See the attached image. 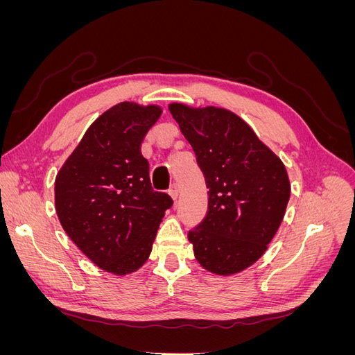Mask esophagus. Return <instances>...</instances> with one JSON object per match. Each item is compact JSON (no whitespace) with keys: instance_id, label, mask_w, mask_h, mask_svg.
Segmentation results:
<instances>
[{"instance_id":"obj_1","label":"esophagus","mask_w":355,"mask_h":355,"mask_svg":"<svg viewBox=\"0 0 355 355\" xmlns=\"http://www.w3.org/2000/svg\"><path fill=\"white\" fill-rule=\"evenodd\" d=\"M168 194L171 196V198L176 200L179 197V185L178 184H171L168 188Z\"/></svg>"}]
</instances>
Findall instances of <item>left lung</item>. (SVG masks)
<instances>
[{"label":"left lung","instance_id":"left-lung-1","mask_svg":"<svg viewBox=\"0 0 355 355\" xmlns=\"http://www.w3.org/2000/svg\"><path fill=\"white\" fill-rule=\"evenodd\" d=\"M197 155L209 206L188 232L201 266L219 275L245 270L265 253L284 218L290 184L282 159L231 111L168 106Z\"/></svg>","mask_w":355,"mask_h":355}]
</instances>
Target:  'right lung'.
I'll list each match as a JSON object with an SVG mask.
<instances>
[{
    "label": "right lung",
    "mask_w": 355,
    "mask_h": 355,
    "mask_svg": "<svg viewBox=\"0 0 355 355\" xmlns=\"http://www.w3.org/2000/svg\"><path fill=\"white\" fill-rule=\"evenodd\" d=\"M158 106L123 102L96 120L56 176V211L78 249L102 270L141 268L173 200L154 191L139 148Z\"/></svg>",
    "instance_id": "right-lung-1"
}]
</instances>
